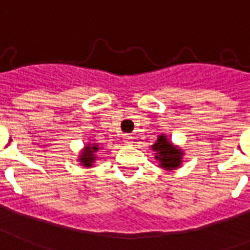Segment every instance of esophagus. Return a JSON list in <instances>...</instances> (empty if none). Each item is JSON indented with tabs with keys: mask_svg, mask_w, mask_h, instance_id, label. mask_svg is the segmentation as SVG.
Here are the masks:
<instances>
[{
	"mask_svg": "<svg viewBox=\"0 0 250 250\" xmlns=\"http://www.w3.org/2000/svg\"><path fill=\"white\" fill-rule=\"evenodd\" d=\"M125 143L127 146H131L132 144V138H131L130 135H125Z\"/></svg>",
	"mask_w": 250,
	"mask_h": 250,
	"instance_id": "obj_1",
	"label": "esophagus"
}]
</instances>
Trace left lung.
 Wrapping results in <instances>:
<instances>
[{
  "mask_svg": "<svg viewBox=\"0 0 250 250\" xmlns=\"http://www.w3.org/2000/svg\"><path fill=\"white\" fill-rule=\"evenodd\" d=\"M152 148L159 152L156 155V159L162 163L160 166L163 168H166V169H175V168L180 166L183 153L180 152V149L173 147L168 142L166 136H159L158 142L153 144Z\"/></svg>",
  "mask_w": 250,
  "mask_h": 250,
  "instance_id": "obj_1",
  "label": "left lung"
}]
</instances>
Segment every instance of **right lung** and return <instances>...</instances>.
<instances>
[{"label": "right lung", "instance_id": "1", "mask_svg": "<svg viewBox=\"0 0 250 250\" xmlns=\"http://www.w3.org/2000/svg\"><path fill=\"white\" fill-rule=\"evenodd\" d=\"M98 146H87L84 152H82V156H81V163H83L84 167H91L92 163L95 160V155L94 153L98 151Z\"/></svg>", "mask_w": 250, "mask_h": 250}]
</instances>
